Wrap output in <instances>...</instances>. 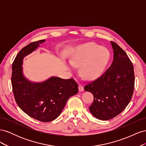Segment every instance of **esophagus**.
Returning a JSON list of instances; mask_svg holds the SVG:
<instances>
[{
    "label": "esophagus",
    "mask_w": 146,
    "mask_h": 146,
    "mask_svg": "<svg viewBox=\"0 0 146 146\" xmlns=\"http://www.w3.org/2000/svg\"><path fill=\"white\" fill-rule=\"evenodd\" d=\"M78 90H79V91H80V92L84 91V88L81 85V84H79V85H78Z\"/></svg>",
    "instance_id": "esophagus-1"
}]
</instances>
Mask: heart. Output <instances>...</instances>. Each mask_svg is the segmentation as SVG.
Instances as JSON below:
<instances>
[{
    "instance_id": "b5f03b06",
    "label": "heart",
    "mask_w": 146,
    "mask_h": 146,
    "mask_svg": "<svg viewBox=\"0 0 146 146\" xmlns=\"http://www.w3.org/2000/svg\"><path fill=\"white\" fill-rule=\"evenodd\" d=\"M109 58L107 48L92 42L87 43L74 50L68 68L74 70L75 66L80 67L81 76L87 80H93L103 72Z\"/></svg>"
}]
</instances>
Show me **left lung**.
Segmentation results:
<instances>
[{
    "instance_id": "left-lung-1",
    "label": "left lung",
    "mask_w": 146,
    "mask_h": 146,
    "mask_svg": "<svg viewBox=\"0 0 146 146\" xmlns=\"http://www.w3.org/2000/svg\"><path fill=\"white\" fill-rule=\"evenodd\" d=\"M111 44L114 52L112 64L100 77L84 87L94 96L90 112L102 121L116 117L126 108L135 85L133 66L129 56L116 43Z\"/></svg>"
}]
</instances>
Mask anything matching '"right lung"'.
I'll return each instance as SVG.
<instances>
[{
  "mask_svg": "<svg viewBox=\"0 0 146 146\" xmlns=\"http://www.w3.org/2000/svg\"><path fill=\"white\" fill-rule=\"evenodd\" d=\"M45 39L35 41L19 52L12 65L11 85L16 104L29 116L47 122L54 120L62 111L68 99L78 91L73 78L52 77L42 83H33L24 77V56L34 51Z\"/></svg>",
  "mask_w": 146,
  "mask_h": 146,
  "instance_id": "1",
  "label": "right lung"
}]
</instances>
